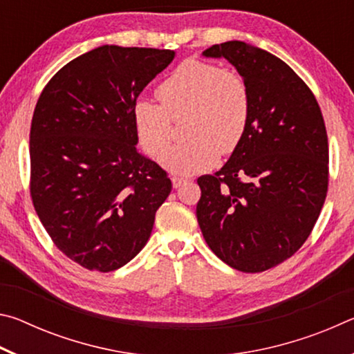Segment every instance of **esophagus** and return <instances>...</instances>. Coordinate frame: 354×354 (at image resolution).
Here are the masks:
<instances>
[{
    "instance_id": "34e87169",
    "label": "esophagus",
    "mask_w": 354,
    "mask_h": 354,
    "mask_svg": "<svg viewBox=\"0 0 354 354\" xmlns=\"http://www.w3.org/2000/svg\"><path fill=\"white\" fill-rule=\"evenodd\" d=\"M184 183H185L184 178H178V176H173V178H171V184H173V187H175V189L181 187V185H183Z\"/></svg>"
}]
</instances>
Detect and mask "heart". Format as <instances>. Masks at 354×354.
Instances as JSON below:
<instances>
[{
    "label": "heart",
    "mask_w": 354,
    "mask_h": 354,
    "mask_svg": "<svg viewBox=\"0 0 354 354\" xmlns=\"http://www.w3.org/2000/svg\"><path fill=\"white\" fill-rule=\"evenodd\" d=\"M160 104L136 101L133 123L137 139L149 156H158L170 142L171 122L189 118V140L167 149L160 165L173 175L189 176L218 162L220 153L231 154L241 145L250 120L248 86L236 71L187 59L159 84Z\"/></svg>",
    "instance_id": "obj_1"
}]
</instances>
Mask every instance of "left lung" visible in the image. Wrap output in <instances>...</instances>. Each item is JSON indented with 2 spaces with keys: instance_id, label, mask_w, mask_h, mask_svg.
Here are the masks:
<instances>
[{
  "instance_id": "1",
  "label": "left lung",
  "mask_w": 354,
  "mask_h": 354,
  "mask_svg": "<svg viewBox=\"0 0 354 354\" xmlns=\"http://www.w3.org/2000/svg\"><path fill=\"white\" fill-rule=\"evenodd\" d=\"M226 59L248 86L250 120L241 145L198 178L196 218L227 266L268 270L306 242L328 190V136L313 92L272 53L231 40L203 51Z\"/></svg>"
}]
</instances>
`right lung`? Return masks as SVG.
<instances>
[{"label": "right lung", "mask_w": 354, "mask_h": 354, "mask_svg": "<svg viewBox=\"0 0 354 354\" xmlns=\"http://www.w3.org/2000/svg\"><path fill=\"white\" fill-rule=\"evenodd\" d=\"M171 50L103 45L51 77L35 104L31 196L56 247L87 270L112 272L140 253L171 192L137 151L133 107Z\"/></svg>", "instance_id": "obj_1"}]
</instances>
